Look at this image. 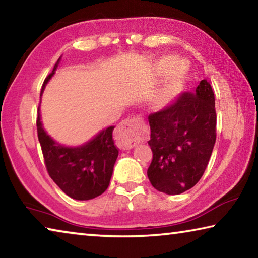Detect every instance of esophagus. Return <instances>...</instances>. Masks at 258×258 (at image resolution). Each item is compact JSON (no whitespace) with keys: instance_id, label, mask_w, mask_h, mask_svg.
Wrapping results in <instances>:
<instances>
[{"instance_id":"1","label":"esophagus","mask_w":258,"mask_h":258,"mask_svg":"<svg viewBox=\"0 0 258 258\" xmlns=\"http://www.w3.org/2000/svg\"><path fill=\"white\" fill-rule=\"evenodd\" d=\"M147 135L146 125L137 117L123 120L116 130L117 141L123 149H131L138 143L143 142L147 139Z\"/></svg>"}]
</instances>
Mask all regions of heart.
<instances>
[{"label": "heart", "instance_id": "b5f03b06", "mask_svg": "<svg viewBox=\"0 0 258 258\" xmlns=\"http://www.w3.org/2000/svg\"><path fill=\"white\" fill-rule=\"evenodd\" d=\"M176 59L173 56H167L163 59L158 64V69L160 74H167L172 67L175 66ZM185 67L183 62H178L173 71L169 73V75L166 80L164 86L158 91V93L155 95L154 103L157 108H164L171 104L174 100L177 98V95L181 93L183 89V83H184Z\"/></svg>", "mask_w": 258, "mask_h": 258}]
</instances>
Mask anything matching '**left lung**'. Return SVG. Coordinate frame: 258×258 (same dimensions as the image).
<instances>
[{
  "label": "left lung",
  "mask_w": 258,
  "mask_h": 258,
  "mask_svg": "<svg viewBox=\"0 0 258 258\" xmlns=\"http://www.w3.org/2000/svg\"><path fill=\"white\" fill-rule=\"evenodd\" d=\"M152 160L148 177L167 195H180L202 178L216 141L215 97L207 80L148 117Z\"/></svg>",
  "instance_id": "8db88e82"
}]
</instances>
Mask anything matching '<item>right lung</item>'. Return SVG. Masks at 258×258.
Returning <instances> with one entry per match:
<instances>
[{
  "mask_svg": "<svg viewBox=\"0 0 258 258\" xmlns=\"http://www.w3.org/2000/svg\"><path fill=\"white\" fill-rule=\"evenodd\" d=\"M58 62L54 64L53 72L44 80L41 95L46 83L53 76ZM36 126L46 171L64 194L76 200H89L107 190L113 165L118 157V148L112 139L115 126L103 130L86 145L77 148L60 146L45 133L41 123L40 107Z\"/></svg>",
  "mask_w": 258,
  "mask_h": 258,
  "instance_id": "1",
  "label": "right lung"
}]
</instances>
